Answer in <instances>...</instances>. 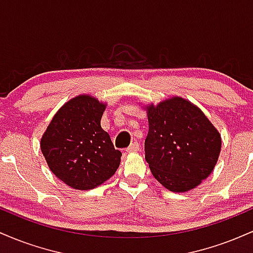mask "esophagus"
Returning <instances> with one entry per match:
<instances>
[{"label":"esophagus","mask_w":253,"mask_h":253,"mask_svg":"<svg viewBox=\"0 0 253 253\" xmlns=\"http://www.w3.org/2000/svg\"><path fill=\"white\" fill-rule=\"evenodd\" d=\"M140 150V145H139L138 141H134V143H132L129 145L128 147H127L126 151L128 153H132V152H138V151Z\"/></svg>","instance_id":"esophagus-1"}]
</instances>
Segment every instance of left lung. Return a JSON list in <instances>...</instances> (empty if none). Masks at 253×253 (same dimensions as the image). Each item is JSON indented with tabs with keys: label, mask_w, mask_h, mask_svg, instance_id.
Listing matches in <instances>:
<instances>
[{
	"label": "left lung",
	"mask_w": 253,
	"mask_h": 253,
	"mask_svg": "<svg viewBox=\"0 0 253 253\" xmlns=\"http://www.w3.org/2000/svg\"><path fill=\"white\" fill-rule=\"evenodd\" d=\"M147 119L145 159L157 181L181 193L211 175L219 158L221 138L201 110L173 97L149 107Z\"/></svg>",
	"instance_id": "left-lung-1"
}]
</instances>
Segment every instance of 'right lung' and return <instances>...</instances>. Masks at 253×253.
Returning <instances> with one entry per match:
<instances>
[{"label":"right lung","mask_w":253,"mask_h":253,"mask_svg":"<svg viewBox=\"0 0 253 253\" xmlns=\"http://www.w3.org/2000/svg\"><path fill=\"white\" fill-rule=\"evenodd\" d=\"M106 106L77 96L57 112L42 139V152L52 172L74 189L88 190L115 173L123 153L101 127Z\"/></svg>","instance_id":"add662e5"}]
</instances>
